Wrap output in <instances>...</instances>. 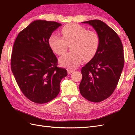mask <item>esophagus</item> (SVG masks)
<instances>
[{"label":"esophagus","mask_w":135,"mask_h":135,"mask_svg":"<svg viewBox=\"0 0 135 135\" xmlns=\"http://www.w3.org/2000/svg\"><path fill=\"white\" fill-rule=\"evenodd\" d=\"M67 71H68V73L69 74H71L72 72H73L74 71V70H72V69H71V68H68L67 69Z\"/></svg>","instance_id":"34e87169"}]
</instances>
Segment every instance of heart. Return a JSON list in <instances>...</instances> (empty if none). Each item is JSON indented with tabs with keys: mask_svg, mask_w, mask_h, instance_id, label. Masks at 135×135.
Here are the masks:
<instances>
[{
	"mask_svg": "<svg viewBox=\"0 0 135 135\" xmlns=\"http://www.w3.org/2000/svg\"><path fill=\"white\" fill-rule=\"evenodd\" d=\"M63 37L56 34L51 35L49 44L52 50L58 55L67 51L68 45H71L72 52L60 57L61 65L70 68H75L83 61L94 57L100 46V37L94 31H88L84 27L76 24H70L61 30Z\"/></svg>",
	"mask_w": 135,
	"mask_h": 135,
	"instance_id": "obj_1",
	"label": "heart"
}]
</instances>
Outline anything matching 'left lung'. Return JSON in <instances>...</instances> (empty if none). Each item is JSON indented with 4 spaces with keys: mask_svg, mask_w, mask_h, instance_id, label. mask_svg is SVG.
Masks as SVG:
<instances>
[{
    "mask_svg": "<svg viewBox=\"0 0 135 135\" xmlns=\"http://www.w3.org/2000/svg\"><path fill=\"white\" fill-rule=\"evenodd\" d=\"M93 27L100 37L95 56L81 68L79 89L83 97L92 102H100L112 94L124 65L123 47L116 32L100 20L82 22Z\"/></svg>",
    "mask_w": 135,
    "mask_h": 135,
    "instance_id": "left-lung-1",
    "label": "left lung"
}]
</instances>
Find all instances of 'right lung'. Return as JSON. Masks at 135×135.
Returning <instances> with one entry per match:
<instances>
[{
  "label": "right lung",
  "instance_id": "right-lung-1",
  "mask_svg": "<svg viewBox=\"0 0 135 135\" xmlns=\"http://www.w3.org/2000/svg\"><path fill=\"white\" fill-rule=\"evenodd\" d=\"M61 26L56 22L35 20L16 38L11 55V70L20 90L27 98L38 104L51 101L60 92L65 68L57 67V59L49 38Z\"/></svg>",
  "mask_w": 135,
  "mask_h": 135
}]
</instances>
